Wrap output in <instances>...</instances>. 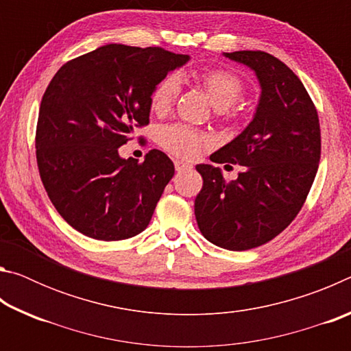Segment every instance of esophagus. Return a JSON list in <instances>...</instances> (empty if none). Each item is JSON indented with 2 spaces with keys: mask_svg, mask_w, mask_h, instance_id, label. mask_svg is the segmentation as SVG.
<instances>
[{
  "mask_svg": "<svg viewBox=\"0 0 351 351\" xmlns=\"http://www.w3.org/2000/svg\"><path fill=\"white\" fill-rule=\"evenodd\" d=\"M192 167H193L192 164H189V162H186V161H182V159H176V161H175V169H176V171L190 170Z\"/></svg>",
  "mask_w": 351,
  "mask_h": 351,
  "instance_id": "esophagus-1",
  "label": "esophagus"
}]
</instances>
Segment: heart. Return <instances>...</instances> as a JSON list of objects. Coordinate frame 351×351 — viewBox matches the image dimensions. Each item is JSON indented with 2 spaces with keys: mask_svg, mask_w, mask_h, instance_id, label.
<instances>
[{
  "mask_svg": "<svg viewBox=\"0 0 351 351\" xmlns=\"http://www.w3.org/2000/svg\"><path fill=\"white\" fill-rule=\"evenodd\" d=\"M201 85L210 102L218 110H226L243 96V82L239 75L228 69H210L199 75ZM180 94V82L176 77L167 75L154 85L150 94V108L156 114H165L171 110ZM158 142L164 150L180 158L192 159L210 142L206 133L182 123L165 125L159 130Z\"/></svg>",
  "mask_w": 351,
  "mask_h": 351,
  "instance_id": "heart-1",
  "label": "heart"
}]
</instances>
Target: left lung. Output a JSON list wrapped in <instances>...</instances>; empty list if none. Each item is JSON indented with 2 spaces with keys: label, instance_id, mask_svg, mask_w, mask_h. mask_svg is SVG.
Here are the masks:
<instances>
[{
  "label": "left lung",
  "instance_id": "obj_1",
  "mask_svg": "<svg viewBox=\"0 0 351 351\" xmlns=\"http://www.w3.org/2000/svg\"><path fill=\"white\" fill-rule=\"evenodd\" d=\"M254 71L260 97L252 121L219 150L217 164H240L228 182L221 169L198 164L203 189L195 217L207 240L229 251L265 245L293 221L317 173L320 128L310 96L287 64L261 51L223 52Z\"/></svg>",
  "mask_w": 351,
  "mask_h": 351
}]
</instances>
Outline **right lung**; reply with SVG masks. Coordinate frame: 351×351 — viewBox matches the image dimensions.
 Segmentation results:
<instances>
[{"instance_id": "1", "label": "right lung", "mask_w": 351, "mask_h": 351, "mask_svg": "<svg viewBox=\"0 0 351 351\" xmlns=\"http://www.w3.org/2000/svg\"><path fill=\"white\" fill-rule=\"evenodd\" d=\"M189 60L162 47L111 43L63 64L46 88L35 138L40 178L80 234L117 241L150 223L175 165L159 150L138 164L119 147L150 121L154 85Z\"/></svg>"}]
</instances>
